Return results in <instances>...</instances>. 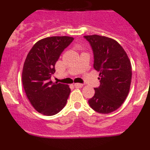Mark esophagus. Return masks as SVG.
Here are the masks:
<instances>
[{
  "label": "esophagus",
  "instance_id": "esophagus-1",
  "mask_svg": "<svg viewBox=\"0 0 150 150\" xmlns=\"http://www.w3.org/2000/svg\"><path fill=\"white\" fill-rule=\"evenodd\" d=\"M74 86L76 87V88H82L83 86V85L81 84V83H75Z\"/></svg>",
  "mask_w": 150,
  "mask_h": 150
}]
</instances>
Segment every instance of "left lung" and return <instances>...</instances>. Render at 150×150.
Returning a JSON list of instances; mask_svg holds the SVG:
<instances>
[{"label": "left lung", "instance_id": "1", "mask_svg": "<svg viewBox=\"0 0 150 150\" xmlns=\"http://www.w3.org/2000/svg\"><path fill=\"white\" fill-rule=\"evenodd\" d=\"M94 54V68L98 71L100 86L88 100L90 107L100 113H110L121 107L132 82V64L117 41L104 36H84Z\"/></svg>", "mask_w": 150, "mask_h": 150}]
</instances>
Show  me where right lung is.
Returning <instances> with one entry per match:
<instances>
[{"label": "right lung", "instance_id": "1", "mask_svg": "<svg viewBox=\"0 0 150 150\" xmlns=\"http://www.w3.org/2000/svg\"><path fill=\"white\" fill-rule=\"evenodd\" d=\"M74 40L67 36L50 37L38 41L29 51L22 70V84L27 98L38 112L53 116L66 105L71 88L52 83L55 64L64 50Z\"/></svg>", "mask_w": 150, "mask_h": 150}]
</instances>
